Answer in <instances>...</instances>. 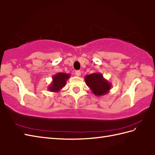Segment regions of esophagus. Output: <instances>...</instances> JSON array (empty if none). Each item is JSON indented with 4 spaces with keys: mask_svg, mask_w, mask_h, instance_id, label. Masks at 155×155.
Segmentation results:
<instances>
[{
    "mask_svg": "<svg viewBox=\"0 0 155 155\" xmlns=\"http://www.w3.org/2000/svg\"><path fill=\"white\" fill-rule=\"evenodd\" d=\"M75 75H77V76H80L81 75V71H80V70H77V71H75Z\"/></svg>",
    "mask_w": 155,
    "mask_h": 155,
    "instance_id": "esophagus-1",
    "label": "esophagus"
}]
</instances>
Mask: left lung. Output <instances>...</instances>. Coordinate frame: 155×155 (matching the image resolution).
<instances>
[{
  "label": "left lung",
  "mask_w": 155,
  "mask_h": 155,
  "mask_svg": "<svg viewBox=\"0 0 155 155\" xmlns=\"http://www.w3.org/2000/svg\"><path fill=\"white\" fill-rule=\"evenodd\" d=\"M85 81L96 96H102L109 93L111 84L105 79L101 73H93L85 76Z\"/></svg>",
  "instance_id": "8db88e82"
}]
</instances>
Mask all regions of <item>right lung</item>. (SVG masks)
<instances>
[{"label":"right lung","instance_id":"add662e5","mask_svg":"<svg viewBox=\"0 0 155 155\" xmlns=\"http://www.w3.org/2000/svg\"><path fill=\"white\" fill-rule=\"evenodd\" d=\"M70 77V74L61 73L60 72V73L55 74L52 77V81L48 85V89L49 91L54 93L60 91L61 89L66 85L67 80Z\"/></svg>","mask_w":155,"mask_h":155}]
</instances>
